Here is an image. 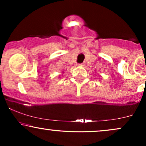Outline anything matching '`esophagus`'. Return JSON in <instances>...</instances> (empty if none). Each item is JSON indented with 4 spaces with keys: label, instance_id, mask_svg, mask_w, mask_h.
<instances>
[{
    "label": "esophagus",
    "instance_id": "obj_1",
    "mask_svg": "<svg viewBox=\"0 0 146 146\" xmlns=\"http://www.w3.org/2000/svg\"><path fill=\"white\" fill-rule=\"evenodd\" d=\"M79 66H84V63H82V64H78Z\"/></svg>",
    "mask_w": 146,
    "mask_h": 146
}]
</instances>
